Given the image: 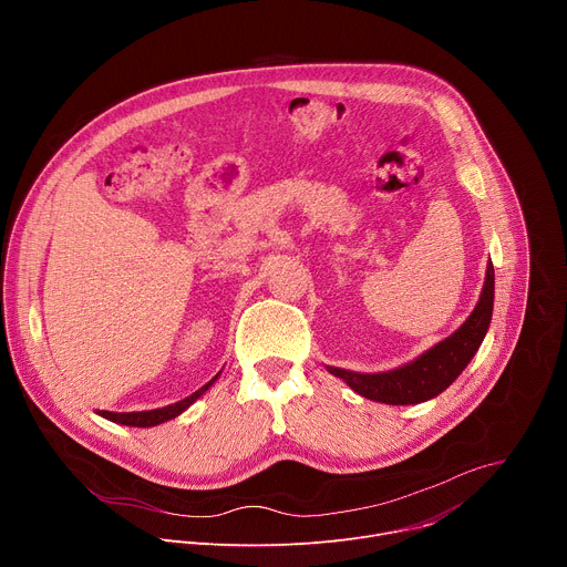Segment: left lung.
Here are the masks:
<instances>
[{"instance_id":"1","label":"left lung","mask_w":567,"mask_h":567,"mask_svg":"<svg viewBox=\"0 0 567 567\" xmlns=\"http://www.w3.org/2000/svg\"><path fill=\"white\" fill-rule=\"evenodd\" d=\"M494 313V265L489 260L487 276L480 300L471 316L444 341L420 354L415 361L377 374H361L343 368L328 370L343 379L354 392L365 399L390 403V406H409V403H422L440 392H444L468 365L477 352L484 334L489 330Z\"/></svg>"}]
</instances>
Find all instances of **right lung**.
I'll list each match as a JSON object with an SVG mask.
<instances>
[{"mask_svg":"<svg viewBox=\"0 0 567 567\" xmlns=\"http://www.w3.org/2000/svg\"><path fill=\"white\" fill-rule=\"evenodd\" d=\"M219 377V372L206 383L202 385L199 390H195L190 396L177 401V403H171V406H164V409H154V411H141V413H110V411H99L101 417L114 422V424H125V426H136V429H150V426H156V424H164L168 420H175L177 415H182L188 406H193V403L215 383V379Z\"/></svg>","mask_w":567,"mask_h":567,"instance_id":"obj_1","label":"right lung"}]
</instances>
